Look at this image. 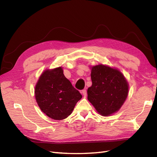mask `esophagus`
<instances>
[{
    "label": "esophagus",
    "mask_w": 157,
    "mask_h": 157,
    "mask_svg": "<svg viewBox=\"0 0 157 157\" xmlns=\"http://www.w3.org/2000/svg\"><path fill=\"white\" fill-rule=\"evenodd\" d=\"M82 94L84 96H86V94H87V92H86V90H82Z\"/></svg>",
    "instance_id": "1"
}]
</instances>
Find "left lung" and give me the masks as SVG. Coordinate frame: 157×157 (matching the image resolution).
<instances>
[{
	"instance_id": "1",
	"label": "left lung",
	"mask_w": 157,
	"mask_h": 157,
	"mask_svg": "<svg viewBox=\"0 0 157 157\" xmlns=\"http://www.w3.org/2000/svg\"><path fill=\"white\" fill-rule=\"evenodd\" d=\"M92 85L88 89V99L101 115L118 111L128 94V84L121 71L104 65L93 66Z\"/></svg>"
}]
</instances>
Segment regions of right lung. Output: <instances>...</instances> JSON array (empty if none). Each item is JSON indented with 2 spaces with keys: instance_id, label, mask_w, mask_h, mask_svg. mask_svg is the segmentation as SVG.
I'll return each instance as SVG.
<instances>
[{
  "instance_id": "obj_1",
  "label": "right lung",
  "mask_w": 157,
  "mask_h": 157,
  "mask_svg": "<svg viewBox=\"0 0 157 157\" xmlns=\"http://www.w3.org/2000/svg\"><path fill=\"white\" fill-rule=\"evenodd\" d=\"M35 98L40 110L54 120L69 117L77 103L82 98L63 75L62 67L47 69L42 73L36 84Z\"/></svg>"
}]
</instances>
